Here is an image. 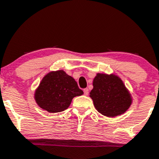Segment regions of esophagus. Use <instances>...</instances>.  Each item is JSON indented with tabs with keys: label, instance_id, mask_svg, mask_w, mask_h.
<instances>
[{
	"label": "esophagus",
	"instance_id": "1",
	"mask_svg": "<svg viewBox=\"0 0 159 159\" xmlns=\"http://www.w3.org/2000/svg\"><path fill=\"white\" fill-rule=\"evenodd\" d=\"M84 94L85 95V96H88V95H89V89H84Z\"/></svg>",
	"mask_w": 159,
	"mask_h": 159
}]
</instances>
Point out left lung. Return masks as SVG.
<instances>
[{"instance_id": "1", "label": "left lung", "mask_w": 159, "mask_h": 159, "mask_svg": "<svg viewBox=\"0 0 159 159\" xmlns=\"http://www.w3.org/2000/svg\"><path fill=\"white\" fill-rule=\"evenodd\" d=\"M89 96L95 108L104 116L113 118L127 111L133 97L122 80L114 74L97 73Z\"/></svg>"}]
</instances>
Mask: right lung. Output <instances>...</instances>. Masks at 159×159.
<instances>
[{
  "instance_id": "1",
  "label": "right lung",
  "mask_w": 159,
  "mask_h": 159,
  "mask_svg": "<svg viewBox=\"0 0 159 159\" xmlns=\"http://www.w3.org/2000/svg\"><path fill=\"white\" fill-rule=\"evenodd\" d=\"M83 93L75 78L59 70L43 77L34 92V100L41 109L49 113H58L67 109L73 98Z\"/></svg>"
}]
</instances>
